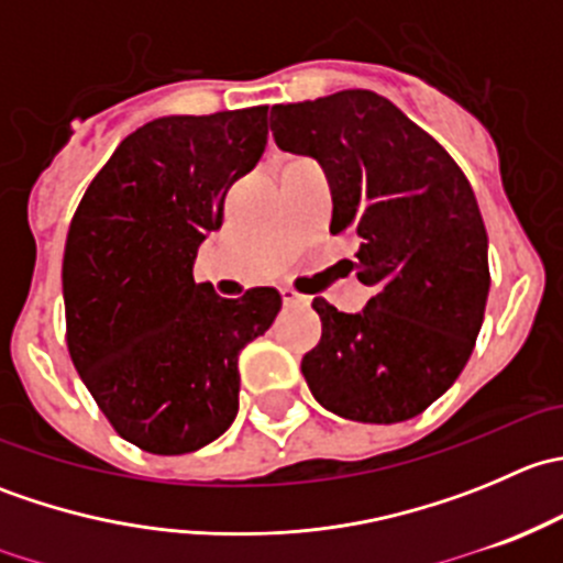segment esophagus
Here are the masks:
<instances>
[{
  "label": "esophagus",
  "instance_id": "34e87169",
  "mask_svg": "<svg viewBox=\"0 0 563 563\" xmlns=\"http://www.w3.org/2000/svg\"><path fill=\"white\" fill-rule=\"evenodd\" d=\"M280 297L286 308H308L310 305V299L302 297V294H297L294 288H280Z\"/></svg>",
  "mask_w": 563,
  "mask_h": 563
}]
</instances>
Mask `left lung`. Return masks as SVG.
I'll list each match as a JSON object with an SVG mask.
<instances>
[{"instance_id":"left-lung-1","label":"left lung","mask_w":563,"mask_h":563,"mask_svg":"<svg viewBox=\"0 0 563 563\" xmlns=\"http://www.w3.org/2000/svg\"><path fill=\"white\" fill-rule=\"evenodd\" d=\"M269 128L283 152L327 172L329 231L360 236L356 277L373 288L360 313L316 299L323 332L302 360L305 382L338 417L406 422L455 384L485 318L474 190L439 141L367 89L272 106Z\"/></svg>"}]
</instances>
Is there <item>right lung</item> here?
Returning a JSON list of instances; mask_svg holds the SVG:
<instances>
[{
    "mask_svg": "<svg viewBox=\"0 0 563 563\" xmlns=\"http://www.w3.org/2000/svg\"><path fill=\"white\" fill-rule=\"evenodd\" d=\"M264 146L266 106L146 122L100 168L67 231L73 365L113 430L155 455L196 452L231 428L240 351L280 313L275 288L223 299L192 280L225 192Z\"/></svg>",
    "mask_w": 563,
    "mask_h": 563,
    "instance_id": "add662e5",
    "label": "right lung"
}]
</instances>
